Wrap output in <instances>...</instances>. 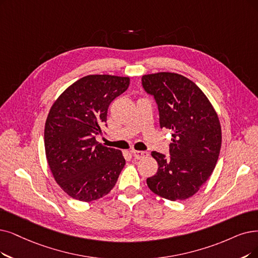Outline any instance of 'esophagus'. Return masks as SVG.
I'll list each match as a JSON object with an SVG mask.
<instances>
[{
  "instance_id": "esophagus-1",
  "label": "esophagus",
  "mask_w": 258,
  "mask_h": 258,
  "mask_svg": "<svg viewBox=\"0 0 258 258\" xmlns=\"http://www.w3.org/2000/svg\"><path fill=\"white\" fill-rule=\"evenodd\" d=\"M132 156L135 157L137 160H141V159H144L146 158L148 156V152L146 151H139V150H132Z\"/></svg>"
}]
</instances>
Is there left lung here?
Listing matches in <instances>:
<instances>
[{"label": "left lung", "mask_w": 258, "mask_h": 258, "mask_svg": "<svg viewBox=\"0 0 258 258\" xmlns=\"http://www.w3.org/2000/svg\"><path fill=\"white\" fill-rule=\"evenodd\" d=\"M143 87L156 98L160 127L171 130L170 158L152 151L158 171L147 179L149 189L170 201L188 199L213 173L221 148L217 112L202 90L171 72L146 74Z\"/></svg>", "instance_id": "obj_1"}]
</instances>
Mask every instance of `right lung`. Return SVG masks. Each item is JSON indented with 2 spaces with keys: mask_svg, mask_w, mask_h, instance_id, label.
Returning a JSON list of instances; mask_svg holds the SVG:
<instances>
[{
  "mask_svg": "<svg viewBox=\"0 0 258 258\" xmlns=\"http://www.w3.org/2000/svg\"><path fill=\"white\" fill-rule=\"evenodd\" d=\"M130 77L88 75L67 88L50 107L44 147L51 174L71 198L90 202L108 195L125 166L118 149L96 141L109 105L125 92Z\"/></svg>",
  "mask_w": 258,
  "mask_h": 258,
  "instance_id": "right-lung-1",
  "label": "right lung"
}]
</instances>
